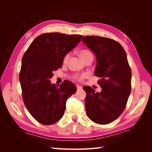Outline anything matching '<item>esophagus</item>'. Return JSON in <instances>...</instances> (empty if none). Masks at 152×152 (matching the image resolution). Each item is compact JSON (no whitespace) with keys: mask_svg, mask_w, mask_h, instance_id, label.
Instances as JSON below:
<instances>
[{"mask_svg":"<svg viewBox=\"0 0 152 152\" xmlns=\"http://www.w3.org/2000/svg\"><path fill=\"white\" fill-rule=\"evenodd\" d=\"M76 88L78 90H81L82 88V87L80 85H76Z\"/></svg>","mask_w":152,"mask_h":152,"instance_id":"esophagus-1","label":"esophagus"}]
</instances>
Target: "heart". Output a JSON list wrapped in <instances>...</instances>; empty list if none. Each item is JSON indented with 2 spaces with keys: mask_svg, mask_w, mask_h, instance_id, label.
Returning a JSON list of instances; mask_svg holds the SVG:
<instances>
[{
  "mask_svg": "<svg viewBox=\"0 0 152 152\" xmlns=\"http://www.w3.org/2000/svg\"><path fill=\"white\" fill-rule=\"evenodd\" d=\"M78 54H79L80 57V58L82 59V58H84V57H86V56L91 54V52H90V51H88V50H82L79 51ZM68 58H69L68 55H66V56H65V58H64V62H67V61H68ZM84 77V75H82V76H80L77 77V78H78V80H81L83 79Z\"/></svg>",
  "mask_w": 152,
  "mask_h": 152,
  "instance_id": "1",
  "label": "heart"
}]
</instances>
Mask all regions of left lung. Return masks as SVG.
Wrapping results in <instances>:
<instances>
[{"instance_id":"obj_1","label":"left lung","mask_w":152,"mask_h":152,"mask_svg":"<svg viewBox=\"0 0 152 152\" xmlns=\"http://www.w3.org/2000/svg\"><path fill=\"white\" fill-rule=\"evenodd\" d=\"M82 42L96 59L94 75L101 78V92L84 86L86 112L92 121L105 125L114 121L124 110L132 90V70L127 53L119 42L99 36H85Z\"/></svg>"}]
</instances>
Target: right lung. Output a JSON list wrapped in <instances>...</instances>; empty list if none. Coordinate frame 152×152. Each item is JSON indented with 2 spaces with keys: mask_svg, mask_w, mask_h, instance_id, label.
<instances>
[{
  "mask_svg": "<svg viewBox=\"0 0 152 152\" xmlns=\"http://www.w3.org/2000/svg\"><path fill=\"white\" fill-rule=\"evenodd\" d=\"M82 35L47 33L31 43L22 59L19 81L25 107L35 120L52 125L63 117L67 99L76 87L66 80L51 84L53 72L62 66L65 56L81 41Z\"/></svg>",
  "mask_w": 152,
  "mask_h": 152,
  "instance_id": "1",
  "label": "right lung"
}]
</instances>
